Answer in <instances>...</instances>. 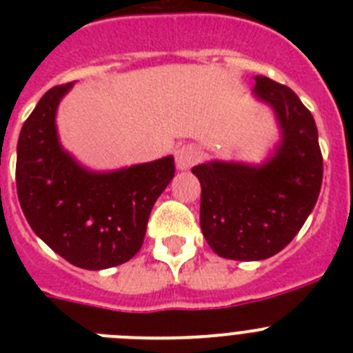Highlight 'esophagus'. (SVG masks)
Returning a JSON list of instances; mask_svg holds the SVG:
<instances>
[{"mask_svg":"<svg viewBox=\"0 0 353 353\" xmlns=\"http://www.w3.org/2000/svg\"><path fill=\"white\" fill-rule=\"evenodd\" d=\"M174 159H176V168L179 170H189L198 161V150L192 145H185L174 152Z\"/></svg>","mask_w":353,"mask_h":353,"instance_id":"esophagus-1","label":"esophagus"}]
</instances>
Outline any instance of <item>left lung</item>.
Here are the masks:
<instances>
[{
	"mask_svg": "<svg viewBox=\"0 0 353 353\" xmlns=\"http://www.w3.org/2000/svg\"><path fill=\"white\" fill-rule=\"evenodd\" d=\"M254 95L272 105L281 143L261 166L212 161L192 168L201 183L199 224L212 251L256 261L285 249L314 208L323 176L313 114L295 92L256 76Z\"/></svg>",
	"mask_w": 353,
	"mask_h": 353,
	"instance_id": "8db88e82",
	"label": "left lung"
}]
</instances>
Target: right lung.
Listing matches in <instances>:
<instances>
[{
  "mask_svg": "<svg viewBox=\"0 0 353 353\" xmlns=\"http://www.w3.org/2000/svg\"><path fill=\"white\" fill-rule=\"evenodd\" d=\"M72 83L49 90L17 143L19 203L31 230L68 263L102 270L141 249L150 212L174 176L173 157L111 173L84 170L61 148L56 109Z\"/></svg>",
  "mask_w": 353,
  "mask_h": 353,
  "instance_id": "obj_1",
  "label": "right lung"
}]
</instances>
